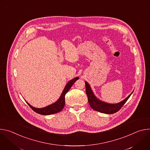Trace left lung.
I'll list each match as a JSON object with an SVG mask.
<instances>
[{
	"mask_svg": "<svg viewBox=\"0 0 150 150\" xmlns=\"http://www.w3.org/2000/svg\"><path fill=\"white\" fill-rule=\"evenodd\" d=\"M85 88H86L85 90H86L88 101L91 108L96 111H98L99 112L105 114H113L118 112L122 108V106L127 101L128 98H129L132 93L129 96L120 103L112 104L103 102L97 99L94 95L90 86L87 82H85Z\"/></svg>",
	"mask_w": 150,
	"mask_h": 150,
	"instance_id": "8db88e82",
	"label": "left lung"
}]
</instances>
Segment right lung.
<instances>
[{
	"label": "right lung",
	"mask_w": 150,
	"mask_h": 150,
	"mask_svg": "<svg viewBox=\"0 0 150 150\" xmlns=\"http://www.w3.org/2000/svg\"><path fill=\"white\" fill-rule=\"evenodd\" d=\"M78 79H79V78L76 77V78H75L71 80L67 84V85L65 86V88H64V90L61 94V96L60 97L59 100L54 103H53L51 105H49L46 107V108H41V109L35 108H33V107L31 106L30 104H29L27 102V103L29 105L30 108L33 109V110H34L35 112L38 113V114H40L42 115H52V114L57 113L60 112L64 108V105H65V94L69 90V89L72 86V85L74 83V82Z\"/></svg>",
	"instance_id": "1"
}]
</instances>
